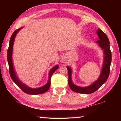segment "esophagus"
Segmentation results:
<instances>
[{"label": "esophagus", "instance_id": "1", "mask_svg": "<svg viewBox=\"0 0 121 121\" xmlns=\"http://www.w3.org/2000/svg\"><path fill=\"white\" fill-rule=\"evenodd\" d=\"M61 62H62V63H65V62H66V59H65V57H63V58L61 59Z\"/></svg>", "mask_w": 121, "mask_h": 121}]
</instances>
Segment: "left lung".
Returning a JSON list of instances; mask_svg holds the SVG:
<instances>
[{"label": "left lung", "instance_id": "8db88e82", "mask_svg": "<svg viewBox=\"0 0 121 121\" xmlns=\"http://www.w3.org/2000/svg\"><path fill=\"white\" fill-rule=\"evenodd\" d=\"M98 36V40L96 41L101 48L103 50L104 61L102 69L99 78L97 81L86 87H81L76 85L73 83L71 78L72 69L71 67L67 66L68 71V84L71 90L75 92L82 94H90L97 91L98 89L107 81L109 77L110 72V67L112 61V53L110 50L109 41L107 36L101 29H98L97 31Z\"/></svg>", "mask_w": 121, "mask_h": 121}]
</instances>
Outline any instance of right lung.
Instances as JSON below:
<instances>
[{
	"mask_svg": "<svg viewBox=\"0 0 121 121\" xmlns=\"http://www.w3.org/2000/svg\"><path fill=\"white\" fill-rule=\"evenodd\" d=\"M21 29H22V28L18 29L16 30L15 31H14L13 34H12L9 40V47L7 51V61L9 65L10 76H11V78L12 79V80L24 92H25L26 94L32 95H36L45 93L48 90L49 88H50L51 84V76H52L53 73L56 71V70L58 69L59 65H55L54 67H53V68L51 69L50 72H49L48 79V83H47L45 85H44L42 87L38 88H31L28 86L27 85L24 84L23 82H22L19 79V78L17 77V75H16V71L14 70L13 60H12V54H13V45L14 40H15V38L16 35H17V34L19 32V31Z\"/></svg>",
	"mask_w": 121,
	"mask_h": 121,
	"instance_id": "right-lung-1",
	"label": "right lung"
}]
</instances>
